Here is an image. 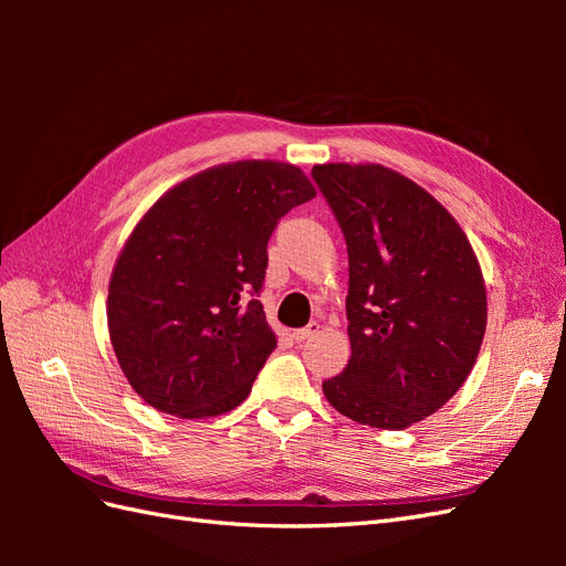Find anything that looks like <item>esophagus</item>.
Listing matches in <instances>:
<instances>
[{
  "label": "esophagus",
  "instance_id": "esophagus-1",
  "mask_svg": "<svg viewBox=\"0 0 566 566\" xmlns=\"http://www.w3.org/2000/svg\"><path fill=\"white\" fill-rule=\"evenodd\" d=\"M318 331H321V325H318L316 321H312L310 325H306V328H300V331H295V333H293V339H295V342L312 339V337H316V335H318Z\"/></svg>",
  "mask_w": 566,
  "mask_h": 566
}]
</instances>
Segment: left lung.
<instances>
[{
    "mask_svg": "<svg viewBox=\"0 0 566 566\" xmlns=\"http://www.w3.org/2000/svg\"><path fill=\"white\" fill-rule=\"evenodd\" d=\"M349 254L347 368L325 399L361 424L403 430L468 380L486 331V287L458 221L382 165H314Z\"/></svg>",
    "mask_w": 566,
    "mask_h": 566,
    "instance_id": "left-lung-1",
    "label": "left lung"
}]
</instances>
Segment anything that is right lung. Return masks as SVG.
Instances as JSON below:
<instances>
[{
	"label": "right lung",
	"mask_w": 566,
	"mask_h": 566,
	"mask_svg": "<svg viewBox=\"0 0 566 566\" xmlns=\"http://www.w3.org/2000/svg\"><path fill=\"white\" fill-rule=\"evenodd\" d=\"M314 196L295 165L241 160L169 188L134 227L106 312L117 364L146 403L214 418L248 399L276 349L256 300L269 238Z\"/></svg>",
	"instance_id": "right-lung-1"
}]
</instances>
